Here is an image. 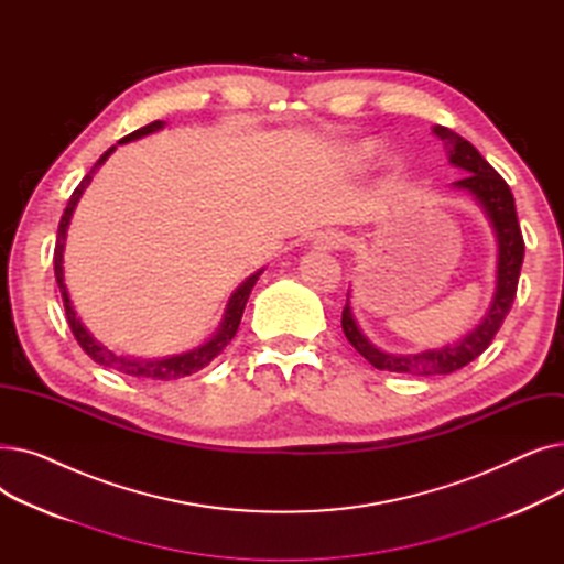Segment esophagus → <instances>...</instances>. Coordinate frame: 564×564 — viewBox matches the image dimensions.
<instances>
[{"mask_svg": "<svg viewBox=\"0 0 564 564\" xmlns=\"http://www.w3.org/2000/svg\"><path fill=\"white\" fill-rule=\"evenodd\" d=\"M347 242V237L343 230L338 228H324L315 235L313 240V247L319 249V251H334V249H340L343 245Z\"/></svg>", "mask_w": 564, "mask_h": 564, "instance_id": "obj_1", "label": "esophagus"}]
</instances>
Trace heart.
<instances>
[{
	"label": "heart",
	"instance_id": "b5f03b06",
	"mask_svg": "<svg viewBox=\"0 0 564 564\" xmlns=\"http://www.w3.org/2000/svg\"><path fill=\"white\" fill-rule=\"evenodd\" d=\"M359 153H361L364 158L372 155V153H375V143H372V141H366V143H361V148H359Z\"/></svg>",
	"mask_w": 564,
	"mask_h": 564
}]
</instances>
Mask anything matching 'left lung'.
<instances>
[{"label":"left lung","instance_id":"8db88e82","mask_svg":"<svg viewBox=\"0 0 564 564\" xmlns=\"http://www.w3.org/2000/svg\"><path fill=\"white\" fill-rule=\"evenodd\" d=\"M434 134L443 141V145H446L451 164H455L466 173L462 181L453 183V187L468 192L478 200V205L482 207V213L487 215L496 232V245H498L496 292L485 319L455 345L427 349L421 354H389L375 347L359 329L357 319H354V313L349 306V292H347V304L343 308V319H340L345 338L377 370L419 375V377L451 375L464 368L466 364H470L473 359H478L480 354L491 345L494 336L502 327V319L508 317L512 302L517 297L523 249H525L519 219H517L514 196L508 183L500 177V173H496L494 166L476 151V145L468 143L457 132L443 126H434Z\"/></svg>","mask_w":564,"mask_h":564}]
</instances>
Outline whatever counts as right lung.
Listing matches in <instances>:
<instances>
[{"mask_svg": "<svg viewBox=\"0 0 564 564\" xmlns=\"http://www.w3.org/2000/svg\"><path fill=\"white\" fill-rule=\"evenodd\" d=\"M164 128V121H155V123H148L139 130H134L132 134L123 137L118 143H128V141H134V139H141L145 134H153L158 130ZM116 151V145H111L109 151H105L100 155V160L94 164V169L88 171L82 183L75 187L73 196L68 198V205L66 210L62 215V221H58V232H56V247H54V276H56V283H58V290H62V300H64V308H66V317H68V324H70V332L73 336L77 338L79 347L91 357L96 364L105 366V368H113L118 372L123 375H130V377H139V379H155V381H171V379H181V377H187V375H194L198 372L200 368H205L207 364H210L213 359H217L219 354L226 349V345L235 338L237 334V327H240V319H242V313H245V306L249 302V294L258 281V276L262 274L256 272L251 274L240 288H237L232 292V297L228 300V306H226V313H224V319L219 324L217 334L203 343L200 347L196 349H189L185 354H175V357H164V359H139V357H126V354H116L111 349H107L102 343H98L91 334L86 332V327L82 324V319L77 317L75 308H73V302L68 297V288L64 283V249H66V232H68V224H70V217L75 213V205L82 196V192L86 189V185L91 183L94 173L105 164V160Z\"/></svg>", "mask_w": 564, "mask_h": 564, "instance_id": "add662e5", "label": "right lung"}]
</instances>
